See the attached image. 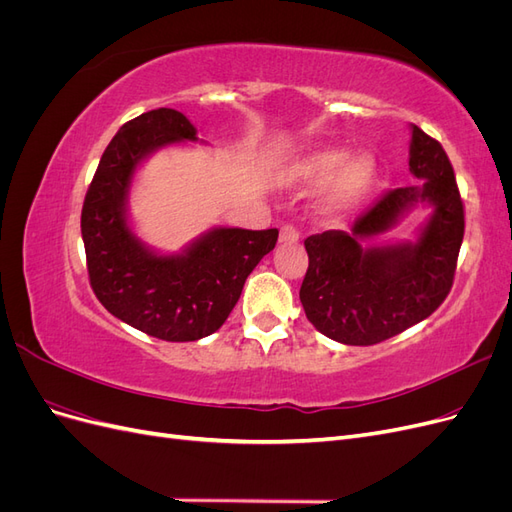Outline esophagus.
<instances>
[{
	"label": "esophagus",
	"mask_w": 512,
	"mask_h": 512,
	"mask_svg": "<svg viewBox=\"0 0 512 512\" xmlns=\"http://www.w3.org/2000/svg\"><path fill=\"white\" fill-rule=\"evenodd\" d=\"M299 239H301V232H299L297 226H292V224L282 226V230H280V243L292 245V243H297Z\"/></svg>",
	"instance_id": "1"
}]
</instances>
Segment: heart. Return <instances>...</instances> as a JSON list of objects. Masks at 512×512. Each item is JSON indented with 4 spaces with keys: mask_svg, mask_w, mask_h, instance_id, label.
I'll return each instance as SVG.
<instances>
[{
    "mask_svg": "<svg viewBox=\"0 0 512 512\" xmlns=\"http://www.w3.org/2000/svg\"><path fill=\"white\" fill-rule=\"evenodd\" d=\"M286 177L301 188L324 185L322 211L339 218L367 198L378 179V164L369 153H354L348 158L344 149H314L301 153L288 166Z\"/></svg>",
    "mask_w": 512,
    "mask_h": 512,
    "instance_id": "1",
    "label": "heart"
}]
</instances>
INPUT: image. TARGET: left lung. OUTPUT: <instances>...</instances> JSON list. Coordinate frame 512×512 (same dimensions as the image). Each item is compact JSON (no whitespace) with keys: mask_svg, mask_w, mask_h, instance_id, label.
<instances>
[{"mask_svg":"<svg viewBox=\"0 0 512 512\" xmlns=\"http://www.w3.org/2000/svg\"><path fill=\"white\" fill-rule=\"evenodd\" d=\"M410 173L421 185L386 192L350 232L305 239L301 284L307 320L335 342L371 346L431 316L451 292L463 241V200L451 160L436 138L412 126ZM418 204L432 215L416 242L371 246Z\"/></svg>","mask_w":512,"mask_h":512,"instance_id":"1","label":"left lung"}]
</instances>
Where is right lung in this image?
Returning a JSON list of instances; mask_svg holds the SVG:
<instances>
[{
	"instance_id": "right-lung-1",
	"label": "right lung",
	"mask_w": 512,
	"mask_h": 512,
	"mask_svg": "<svg viewBox=\"0 0 512 512\" xmlns=\"http://www.w3.org/2000/svg\"><path fill=\"white\" fill-rule=\"evenodd\" d=\"M198 141L190 119L156 108L123 123L91 181L81 232L89 284L115 318L164 342H196L218 331L247 275L277 241V228H211L181 254H158L128 224L136 168L166 145Z\"/></svg>"
}]
</instances>
